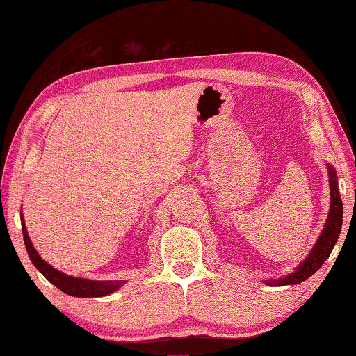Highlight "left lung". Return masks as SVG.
<instances>
[{"label": "left lung", "mask_w": 356, "mask_h": 356, "mask_svg": "<svg viewBox=\"0 0 356 356\" xmlns=\"http://www.w3.org/2000/svg\"><path fill=\"white\" fill-rule=\"evenodd\" d=\"M327 170H329V186H330V209H329V215L326 219L325 228H323L320 238L317 242H315L309 256H307L303 262L297 266V270L283 279L268 280L266 283L270 286L298 285V283L309 279L311 275L314 273H317L321 268V265L326 262L327 257L330 256V252H332L335 247L339 232H341V225H343V202H341V198H339L337 172L330 164H327Z\"/></svg>", "instance_id": "8db88e82"}]
</instances>
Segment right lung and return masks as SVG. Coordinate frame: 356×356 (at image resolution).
<instances>
[{
	"label": "right lung",
	"instance_id": "obj_1",
	"mask_svg": "<svg viewBox=\"0 0 356 356\" xmlns=\"http://www.w3.org/2000/svg\"><path fill=\"white\" fill-rule=\"evenodd\" d=\"M21 220H22L21 225H22L24 243H26L30 260L38 268L39 273H41L50 283H53L54 286L59 288L62 292H65V294L73 296V297H102V296L111 294V292L117 291L124 283V280H100L99 282V280L73 277V275H67L65 273L54 270L51 265L47 264L45 260H42V257L38 254V251L35 250L33 243H31L29 238L22 215H21Z\"/></svg>",
	"mask_w": 356,
	"mask_h": 356
}]
</instances>
